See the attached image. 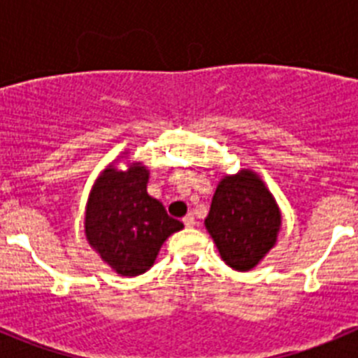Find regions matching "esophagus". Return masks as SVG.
Returning a JSON list of instances; mask_svg holds the SVG:
<instances>
[{"instance_id":"34e87169","label":"esophagus","mask_w":358,"mask_h":358,"mask_svg":"<svg viewBox=\"0 0 358 358\" xmlns=\"http://www.w3.org/2000/svg\"><path fill=\"white\" fill-rule=\"evenodd\" d=\"M182 222H185L186 227H194L195 224H197V222H195V217H194V215H192V213L186 215V217L182 218Z\"/></svg>"}]
</instances>
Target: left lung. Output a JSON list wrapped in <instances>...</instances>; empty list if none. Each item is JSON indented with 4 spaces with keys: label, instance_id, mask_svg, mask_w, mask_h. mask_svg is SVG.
I'll return each mask as SVG.
<instances>
[{
    "label": "left lung",
    "instance_id": "8db88e82",
    "mask_svg": "<svg viewBox=\"0 0 358 358\" xmlns=\"http://www.w3.org/2000/svg\"><path fill=\"white\" fill-rule=\"evenodd\" d=\"M204 226L220 258L231 268L245 273L276 245L281 210L264 179L242 169L218 181Z\"/></svg>",
    "mask_w": 358,
    "mask_h": 358
}]
</instances>
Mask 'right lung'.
Wrapping results in <instances>:
<instances>
[{"label":"right lung","instance_id":"obj_1","mask_svg":"<svg viewBox=\"0 0 358 358\" xmlns=\"http://www.w3.org/2000/svg\"><path fill=\"white\" fill-rule=\"evenodd\" d=\"M148 177L150 170L140 161H129L125 170L110 163L96 177L85 202V240L120 276L147 273L164 240L185 227L148 195Z\"/></svg>","mask_w":358,"mask_h":358}]
</instances>
